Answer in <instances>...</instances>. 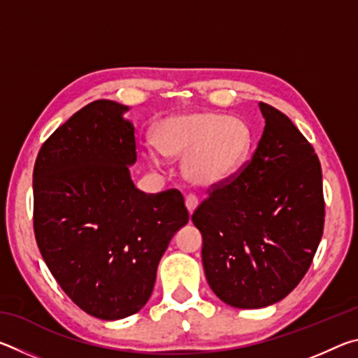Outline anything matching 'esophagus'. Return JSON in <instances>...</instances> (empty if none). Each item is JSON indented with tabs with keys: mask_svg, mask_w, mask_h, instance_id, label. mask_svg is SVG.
Returning a JSON list of instances; mask_svg holds the SVG:
<instances>
[{
	"mask_svg": "<svg viewBox=\"0 0 358 358\" xmlns=\"http://www.w3.org/2000/svg\"><path fill=\"white\" fill-rule=\"evenodd\" d=\"M185 202H186V208H187V211H189V215H192L194 210H196L199 205V199L196 196H192V194H189V196L186 197Z\"/></svg>",
	"mask_w": 358,
	"mask_h": 358,
	"instance_id": "34e87169",
	"label": "esophagus"
}]
</instances>
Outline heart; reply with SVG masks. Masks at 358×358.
<instances>
[{"label":"heart","instance_id":"1","mask_svg":"<svg viewBox=\"0 0 358 358\" xmlns=\"http://www.w3.org/2000/svg\"><path fill=\"white\" fill-rule=\"evenodd\" d=\"M155 143L145 147L153 164H159L162 155L185 156V177L196 186L211 187L241 171L252 148V131L243 118L221 112L181 113L157 124Z\"/></svg>","mask_w":358,"mask_h":358}]
</instances>
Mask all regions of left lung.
I'll list each match as a JSON object with an SVG mask.
<instances>
[{"label":"left lung","mask_w":358,"mask_h":358,"mask_svg":"<svg viewBox=\"0 0 358 358\" xmlns=\"http://www.w3.org/2000/svg\"><path fill=\"white\" fill-rule=\"evenodd\" d=\"M259 107L265 128L251 161L211 186L191 216L203 238L211 290L243 310L292 292L313 262L325 217L322 171L311 143L278 108Z\"/></svg>","instance_id":"8db88e82"}]
</instances>
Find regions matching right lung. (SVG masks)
I'll return each mask as SVG.
<instances>
[{
    "label": "right lung",
    "instance_id": "obj_1",
    "mask_svg": "<svg viewBox=\"0 0 358 358\" xmlns=\"http://www.w3.org/2000/svg\"><path fill=\"white\" fill-rule=\"evenodd\" d=\"M129 107L99 99L47 138L33 172L34 235L50 273L76 305L104 320L141 311L157 264L189 221L178 189L145 194Z\"/></svg>",
    "mask_w": 358,
    "mask_h": 358
}]
</instances>
